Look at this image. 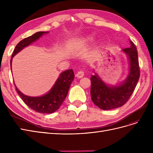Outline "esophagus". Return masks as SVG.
<instances>
[{"mask_svg": "<svg viewBox=\"0 0 153 153\" xmlns=\"http://www.w3.org/2000/svg\"><path fill=\"white\" fill-rule=\"evenodd\" d=\"M84 76V72L83 71H78L76 75V76L78 78H82L83 76Z\"/></svg>", "mask_w": 153, "mask_h": 153, "instance_id": "obj_1", "label": "esophagus"}]
</instances>
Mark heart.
Wrapping results in <instances>:
<instances>
[{"label":"heart","mask_w":153,"mask_h":153,"mask_svg":"<svg viewBox=\"0 0 153 153\" xmlns=\"http://www.w3.org/2000/svg\"><path fill=\"white\" fill-rule=\"evenodd\" d=\"M93 39H94V36H88L87 38H86V40L91 41V40H92Z\"/></svg>","instance_id":"obj_1"}]
</instances>
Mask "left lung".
<instances>
[{
  "mask_svg": "<svg viewBox=\"0 0 153 153\" xmlns=\"http://www.w3.org/2000/svg\"><path fill=\"white\" fill-rule=\"evenodd\" d=\"M129 48L123 50L129 61V72L121 84L108 86L96 73L91 75V95L92 102L102 110H111L122 106L130 98L140 77V68L136 46L130 41Z\"/></svg>",
  "mask_w": 153,
  "mask_h": 153,
  "instance_id": "obj_1",
  "label": "left lung"
}]
</instances>
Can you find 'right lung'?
<instances>
[{"instance_id": "right-lung-1", "label": "right lung", "mask_w": 153, "mask_h": 153, "mask_svg": "<svg viewBox=\"0 0 153 153\" xmlns=\"http://www.w3.org/2000/svg\"><path fill=\"white\" fill-rule=\"evenodd\" d=\"M48 32H38L29 37L22 39L17 44L13 51L11 59V67L12 62V58L22 50L23 48L29 46L44 34L48 33ZM75 75L72 69H68L60 74L57 81L52 87L51 90L42 96L30 97L24 95L16 87V90L18 94L20 95L24 103L31 109L36 112L43 114H51L55 112L60 107L66 98L69 87L73 81Z\"/></svg>"}]
</instances>
